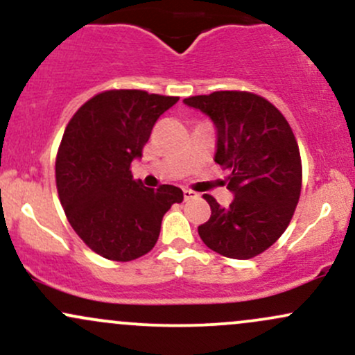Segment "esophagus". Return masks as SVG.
I'll list each match as a JSON object with an SVG mask.
<instances>
[{
    "label": "esophagus",
    "instance_id": "1",
    "mask_svg": "<svg viewBox=\"0 0 355 355\" xmlns=\"http://www.w3.org/2000/svg\"><path fill=\"white\" fill-rule=\"evenodd\" d=\"M182 193H184V199H186V201H189V199H196V198H198V194L194 193V191H191V189H184V191H182Z\"/></svg>",
    "mask_w": 355,
    "mask_h": 355
}]
</instances>
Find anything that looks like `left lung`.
<instances>
[{
    "label": "left lung",
    "mask_w": 355,
    "mask_h": 355,
    "mask_svg": "<svg viewBox=\"0 0 355 355\" xmlns=\"http://www.w3.org/2000/svg\"><path fill=\"white\" fill-rule=\"evenodd\" d=\"M216 129L214 161L230 171L234 199L223 208L209 194L211 218L198 226L205 245L234 260L253 258L284 234L302 189V162L288 122L250 92H213L182 101Z\"/></svg>",
    "instance_id": "8db88e82"
}]
</instances>
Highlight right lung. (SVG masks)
I'll return each mask as SVG.
<instances>
[{"instance_id":"add662e5","label":"right lung","mask_w":355,"mask_h":355,"mask_svg":"<svg viewBox=\"0 0 355 355\" xmlns=\"http://www.w3.org/2000/svg\"><path fill=\"white\" fill-rule=\"evenodd\" d=\"M179 101L144 90H109L75 112L60 144L55 174L60 202L83 243L107 260L130 261L156 245L162 216L182 191L134 181L156 121Z\"/></svg>"}]
</instances>
